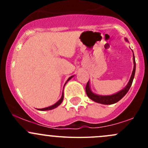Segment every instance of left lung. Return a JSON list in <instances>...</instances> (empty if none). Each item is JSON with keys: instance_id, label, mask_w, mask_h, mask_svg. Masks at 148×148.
Here are the masks:
<instances>
[{"instance_id": "left-lung-1", "label": "left lung", "mask_w": 148, "mask_h": 148, "mask_svg": "<svg viewBox=\"0 0 148 148\" xmlns=\"http://www.w3.org/2000/svg\"><path fill=\"white\" fill-rule=\"evenodd\" d=\"M127 41H128V40L127 38H125ZM133 64H134V67L133 70H132V73L131 74L130 79L129 82H128L127 84L126 85L124 89H122V90H120V92H117V93L114 94V95H97V94L92 92V91L91 90L90 88V83L89 81L86 84V93L89 99H91L92 100H93L94 102L100 103L102 104H112L114 103L117 102L118 101H120L127 93L129 91L131 85H132V82H133L134 77H135V69H136V64H135V56H134L133 53Z\"/></svg>"}]
</instances>
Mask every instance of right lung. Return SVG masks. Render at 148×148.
I'll use <instances>...</instances> for the list:
<instances>
[{
  "label": "right lung",
  "mask_w": 148,
  "mask_h": 148,
  "mask_svg": "<svg viewBox=\"0 0 148 148\" xmlns=\"http://www.w3.org/2000/svg\"><path fill=\"white\" fill-rule=\"evenodd\" d=\"M73 77H74V76H71V77H70L68 79H67V81L66 82L65 84H66L67 83V82H68V81H69V80L71 79ZM65 84H64V86H65ZM63 91H64V89H63ZM63 99H64V92H63V93H62V97H61V99H59V100L57 102H56V103H55L54 104H53V105L50 106V107H45V108H43V109H38V110H41V111H46V110H53V109L56 108V107H57L58 106H59V105H60V104H62V102H63Z\"/></svg>",
  "instance_id": "obj_1"
}]
</instances>
